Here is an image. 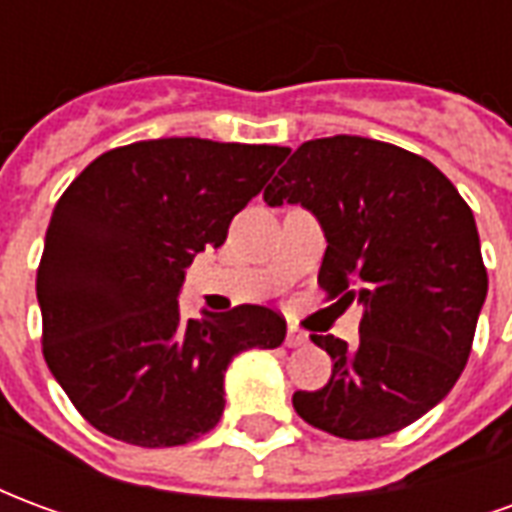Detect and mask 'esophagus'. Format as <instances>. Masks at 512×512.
Segmentation results:
<instances>
[{
	"mask_svg": "<svg viewBox=\"0 0 512 512\" xmlns=\"http://www.w3.org/2000/svg\"><path fill=\"white\" fill-rule=\"evenodd\" d=\"M307 343H310V337H307L304 332H299V329H293V326H290L288 337H285V345H288V348H301V345H307Z\"/></svg>",
	"mask_w": 512,
	"mask_h": 512,
	"instance_id": "34e87169",
	"label": "esophagus"
}]
</instances>
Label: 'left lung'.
I'll use <instances>...</instances> for the list:
<instances>
[{
	"label": "left lung",
	"instance_id": "8db88e82",
	"mask_svg": "<svg viewBox=\"0 0 512 512\" xmlns=\"http://www.w3.org/2000/svg\"><path fill=\"white\" fill-rule=\"evenodd\" d=\"M263 200L318 219V282L345 307H362L354 348L334 334L312 337L332 356V378L296 392V414L359 441L439 406L466 367L488 293L477 224L458 189L428 158L343 134L304 142Z\"/></svg>",
	"mask_w": 512,
	"mask_h": 512
}]
</instances>
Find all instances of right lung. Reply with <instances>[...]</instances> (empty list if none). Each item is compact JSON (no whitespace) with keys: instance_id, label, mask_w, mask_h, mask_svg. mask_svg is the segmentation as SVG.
<instances>
[{"instance_id":"add662e5","label":"right lung","mask_w":512,"mask_h":512,"mask_svg":"<svg viewBox=\"0 0 512 512\" xmlns=\"http://www.w3.org/2000/svg\"><path fill=\"white\" fill-rule=\"evenodd\" d=\"M288 147L147 139L98 156L54 205L38 268L43 356L93 428L136 447L200 439L224 411V373L285 340L257 304L180 315L205 246H222Z\"/></svg>"}]
</instances>
